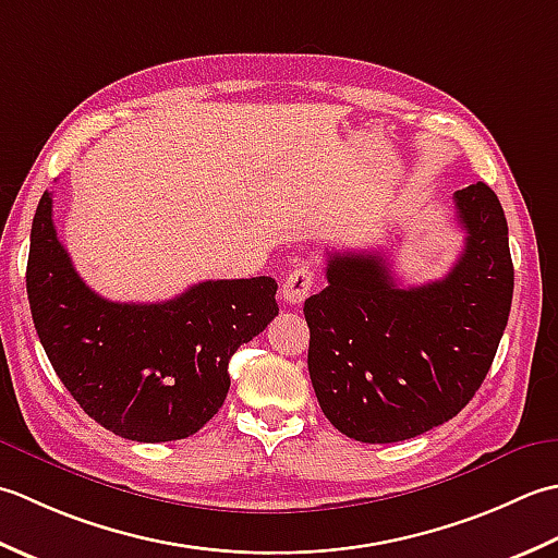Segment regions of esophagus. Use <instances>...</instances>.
Returning <instances> with one entry per match:
<instances>
[{
	"instance_id": "1",
	"label": "esophagus",
	"mask_w": 558,
	"mask_h": 558,
	"mask_svg": "<svg viewBox=\"0 0 558 558\" xmlns=\"http://www.w3.org/2000/svg\"><path fill=\"white\" fill-rule=\"evenodd\" d=\"M313 283H315V271L311 267L301 265V267L291 269L289 275H287V279H283V283H281L283 301L291 303V305L303 303L305 299H308Z\"/></svg>"
}]
</instances>
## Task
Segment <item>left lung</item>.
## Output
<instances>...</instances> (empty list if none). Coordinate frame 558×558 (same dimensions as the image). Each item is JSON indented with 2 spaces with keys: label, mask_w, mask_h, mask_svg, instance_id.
I'll return each mask as SVG.
<instances>
[{
  "label": "left lung",
  "mask_w": 558,
  "mask_h": 558,
  "mask_svg": "<svg viewBox=\"0 0 558 558\" xmlns=\"http://www.w3.org/2000/svg\"><path fill=\"white\" fill-rule=\"evenodd\" d=\"M468 233L446 277L397 287L378 253H335L303 305L308 371L325 416L361 442L416 438L460 414L492 368L513 301L508 223L496 192L452 195Z\"/></svg>",
  "instance_id": "1"
}]
</instances>
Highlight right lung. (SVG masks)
Here are the masks:
<instances>
[{"instance_id":"add662e5","label":"right lung","mask_w":558,"mask_h":558,"mask_svg":"<svg viewBox=\"0 0 558 558\" xmlns=\"http://www.w3.org/2000/svg\"><path fill=\"white\" fill-rule=\"evenodd\" d=\"M26 289L64 388L94 422L136 442L197 434L226 400L238 347L279 313L271 277L202 281L163 303L100 299L57 238L48 190L33 216Z\"/></svg>"}]
</instances>
